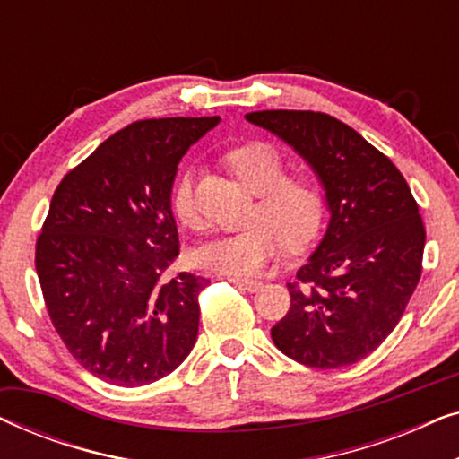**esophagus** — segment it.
Wrapping results in <instances>:
<instances>
[{"instance_id": "esophagus-1", "label": "esophagus", "mask_w": 459, "mask_h": 459, "mask_svg": "<svg viewBox=\"0 0 459 459\" xmlns=\"http://www.w3.org/2000/svg\"><path fill=\"white\" fill-rule=\"evenodd\" d=\"M230 281H231V284H236L238 288H242V290H248V292H256L263 286L259 280H248V278H230Z\"/></svg>"}]
</instances>
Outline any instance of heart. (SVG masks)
<instances>
[{
    "label": "heart",
    "instance_id": "heart-1",
    "mask_svg": "<svg viewBox=\"0 0 459 459\" xmlns=\"http://www.w3.org/2000/svg\"><path fill=\"white\" fill-rule=\"evenodd\" d=\"M225 162L244 186L256 192L253 221L244 230L212 238L194 250V261L206 272L221 275H255L278 259L284 240L290 248H305L322 231L325 194L307 173H286V159L272 143L253 140L231 148ZM171 206L186 228H198L194 181L181 173L173 186Z\"/></svg>",
    "mask_w": 459,
    "mask_h": 459
}]
</instances>
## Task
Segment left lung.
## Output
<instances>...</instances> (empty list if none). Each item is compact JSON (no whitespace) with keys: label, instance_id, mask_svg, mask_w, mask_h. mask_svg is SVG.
Masks as SVG:
<instances>
[{"label":"left lung","instance_id":"left-lung-1","mask_svg":"<svg viewBox=\"0 0 459 459\" xmlns=\"http://www.w3.org/2000/svg\"><path fill=\"white\" fill-rule=\"evenodd\" d=\"M247 121L313 169L330 211L322 242L288 284L275 347L317 369L361 361L399 324L422 273L426 231L410 186L391 159L324 112L261 110Z\"/></svg>","mask_w":459,"mask_h":459}]
</instances>
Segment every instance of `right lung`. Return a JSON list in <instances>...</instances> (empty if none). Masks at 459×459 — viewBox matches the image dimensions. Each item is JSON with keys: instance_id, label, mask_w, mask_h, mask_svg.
<instances>
[{"instance_id": "add662e5", "label": "right lung", "mask_w": 459, "mask_h": 459, "mask_svg": "<svg viewBox=\"0 0 459 459\" xmlns=\"http://www.w3.org/2000/svg\"><path fill=\"white\" fill-rule=\"evenodd\" d=\"M219 117L135 121L100 143L56 187L35 267L49 319L96 378H165L198 336L200 275L165 278L179 255L171 190L181 156Z\"/></svg>"}]
</instances>
